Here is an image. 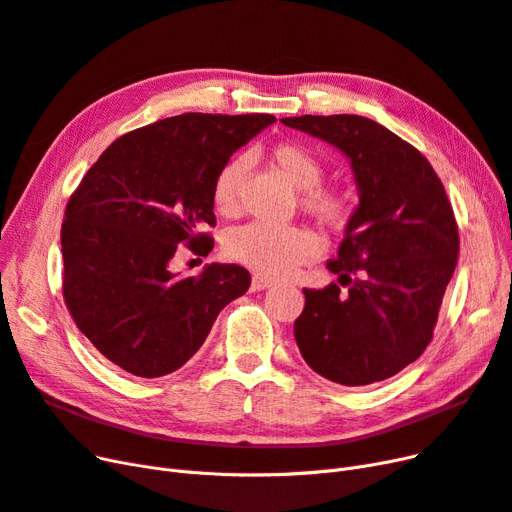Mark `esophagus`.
<instances>
[{
	"label": "esophagus",
	"mask_w": 512,
	"mask_h": 512,
	"mask_svg": "<svg viewBox=\"0 0 512 512\" xmlns=\"http://www.w3.org/2000/svg\"><path fill=\"white\" fill-rule=\"evenodd\" d=\"M274 285L272 280H268V278H263V276H253V280H251V289L253 291H263V289H270Z\"/></svg>",
	"instance_id": "34e87169"
}]
</instances>
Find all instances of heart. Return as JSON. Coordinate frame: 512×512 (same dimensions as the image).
<instances>
[{"label":"heart","mask_w":512,"mask_h":512,"mask_svg":"<svg viewBox=\"0 0 512 512\" xmlns=\"http://www.w3.org/2000/svg\"><path fill=\"white\" fill-rule=\"evenodd\" d=\"M272 160L285 177L301 192V204L320 221L339 227L350 213V204L337 189L320 187L323 164L306 145L280 143L272 149ZM249 168V158L234 156L227 160L213 183V204L221 215L238 211V187ZM225 253L259 276L278 278L291 274L301 263L320 253L318 238L299 225L276 227L268 223L238 225L225 236Z\"/></svg>","instance_id":"b5f03b06"}]
</instances>
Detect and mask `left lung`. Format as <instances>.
<instances>
[{
  "instance_id": "left-lung-1",
  "label": "left lung",
  "mask_w": 512,
  "mask_h": 512,
  "mask_svg": "<svg viewBox=\"0 0 512 512\" xmlns=\"http://www.w3.org/2000/svg\"><path fill=\"white\" fill-rule=\"evenodd\" d=\"M350 160L358 204L337 257L338 285L304 289L295 320L304 361L342 386L388 380L418 361L432 339L460 253L458 225L430 162L363 116L282 118Z\"/></svg>"
}]
</instances>
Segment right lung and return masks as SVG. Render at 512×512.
<instances>
[{"label":"right lung","instance_id":"right-lung-1","mask_svg":"<svg viewBox=\"0 0 512 512\" xmlns=\"http://www.w3.org/2000/svg\"><path fill=\"white\" fill-rule=\"evenodd\" d=\"M270 113H181L113 141L69 198L61 230L63 295L78 329L107 361L137 377L183 367L219 312L249 291L236 263L179 278L187 244L208 255L213 183L236 149L274 124Z\"/></svg>","mask_w":512,"mask_h":512}]
</instances>
